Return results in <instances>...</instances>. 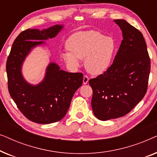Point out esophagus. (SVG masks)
I'll list each match as a JSON object with an SVG mask.
<instances>
[{
    "instance_id": "34e87169",
    "label": "esophagus",
    "mask_w": 157,
    "mask_h": 157,
    "mask_svg": "<svg viewBox=\"0 0 157 157\" xmlns=\"http://www.w3.org/2000/svg\"><path fill=\"white\" fill-rule=\"evenodd\" d=\"M89 78L87 76H83V84H86V83H88V82H89Z\"/></svg>"
}]
</instances>
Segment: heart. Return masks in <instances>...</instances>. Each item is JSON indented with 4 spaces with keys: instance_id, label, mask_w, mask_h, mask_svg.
<instances>
[{
    "instance_id": "heart-1",
    "label": "heart",
    "mask_w": 157,
    "mask_h": 157,
    "mask_svg": "<svg viewBox=\"0 0 157 157\" xmlns=\"http://www.w3.org/2000/svg\"><path fill=\"white\" fill-rule=\"evenodd\" d=\"M68 51L62 53L66 63L77 68L79 60L84 59V66L89 74L98 75L108 69L116 51V42L110 36L96 31L79 32L67 42Z\"/></svg>"
}]
</instances>
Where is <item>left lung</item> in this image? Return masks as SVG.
Instances as JSON below:
<instances>
[{
    "instance_id": "1",
    "label": "left lung",
    "mask_w": 157,
    "mask_h": 157,
    "mask_svg": "<svg viewBox=\"0 0 157 157\" xmlns=\"http://www.w3.org/2000/svg\"><path fill=\"white\" fill-rule=\"evenodd\" d=\"M123 40L111 66L89 81L93 90L91 106L101 121L129 113L147 93L151 62L142 33L123 19L113 21Z\"/></svg>"
}]
</instances>
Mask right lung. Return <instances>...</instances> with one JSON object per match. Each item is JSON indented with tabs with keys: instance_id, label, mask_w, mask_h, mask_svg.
<instances>
[{
	"instance_id": "add662e5",
	"label": "right lung",
	"mask_w": 157,
	"mask_h": 157,
	"mask_svg": "<svg viewBox=\"0 0 157 157\" xmlns=\"http://www.w3.org/2000/svg\"><path fill=\"white\" fill-rule=\"evenodd\" d=\"M63 28L55 25L47 29H27L13 44L6 62L8 91L21 113L30 121L48 124L65 117L72 97L82 85V73H68L56 63L47 66L46 75L37 85L28 83L22 74V65L32 49L53 38Z\"/></svg>"
}]
</instances>
